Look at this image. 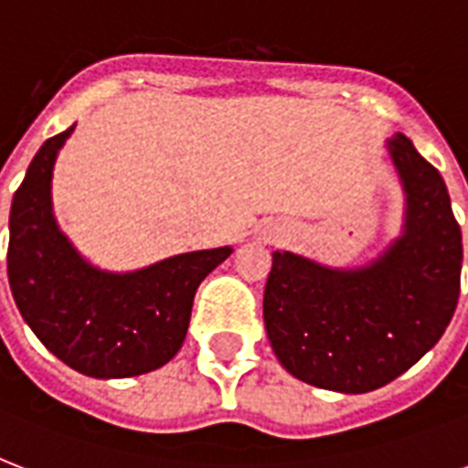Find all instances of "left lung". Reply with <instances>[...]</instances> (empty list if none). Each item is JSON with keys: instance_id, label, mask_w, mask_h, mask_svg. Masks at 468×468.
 Returning <instances> with one entry per match:
<instances>
[{"instance_id": "left-lung-1", "label": "left lung", "mask_w": 468, "mask_h": 468, "mask_svg": "<svg viewBox=\"0 0 468 468\" xmlns=\"http://www.w3.org/2000/svg\"><path fill=\"white\" fill-rule=\"evenodd\" d=\"M406 194L403 230L371 262L335 270L271 252L264 327L292 377L340 393L381 388L450 325L459 301L462 228L442 175L396 133L386 141Z\"/></svg>"}]
</instances>
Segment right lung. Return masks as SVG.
Here are the masks:
<instances>
[{"label":"right lung","instance_id":"1","mask_svg":"<svg viewBox=\"0 0 468 468\" xmlns=\"http://www.w3.org/2000/svg\"><path fill=\"white\" fill-rule=\"evenodd\" d=\"M72 131L40 145L11 201V296L36 337L69 369L91 378L141 377L179 352L198 284L233 248L184 252L135 271L87 262L53 213L55 160Z\"/></svg>","mask_w":468,"mask_h":468}]
</instances>
